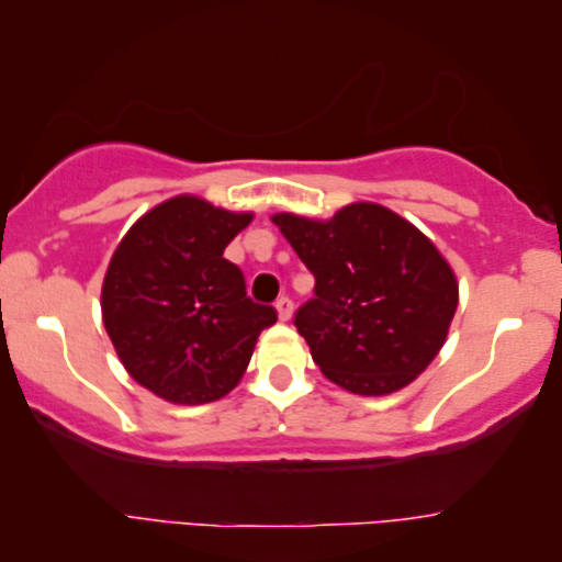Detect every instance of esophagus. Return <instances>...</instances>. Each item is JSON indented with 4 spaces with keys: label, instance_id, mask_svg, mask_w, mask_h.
Here are the masks:
<instances>
[{
    "label": "esophagus",
    "instance_id": "obj_1",
    "mask_svg": "<svg viewBox=\"0 0 562 562\" xmlns=\"http://www.w3.org/2000/svg\"><path fill=\"white\" fill-rule=\"evenodd\" d=\"M274 306H277V314H280L282 322H288L290 316H293V301H290L288 295H282V299H277Z\"/></svg>",
    "mask_w": 562,
    "mask_h": 562
}]
</instances>
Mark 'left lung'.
<instances>
[{"mask_svg":"<svg viewBox=\"0 0 562 562\" xmlns=\"http://www.w3.org/2000/svg\"><path fill=\"white\" fill-rule=\"evenodd\" d=\"M314 274V299L295 311L311 358L358 395L405 387L439 353L458 306L450 263L431 240L380 204H350L333 220L277 214Z\"/></svg>","mask_w":562,"mask_h":562,"instance_id":"8db88e82","label":"left lung"}]
</instances>
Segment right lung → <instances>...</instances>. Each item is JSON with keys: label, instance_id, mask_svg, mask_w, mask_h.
<instances>
[{"label": "right lung", "instance_id": "right-lung-1", "mask_svg": "<svg viewBox=\"0 0 562 562\" xmlns=\"http://www.w3.org/2000/svg\"><path fill=\"white\" fill-rule=\"evenodd\" d=\"M251 214L178 195L140 216L114 251L101 288L104 327L131 376L170 403L227 395L251 361L274 306L248 299L227 243Z\"/></svg>", "mask_w": 562, "mask_h": 562}]
</instances>
